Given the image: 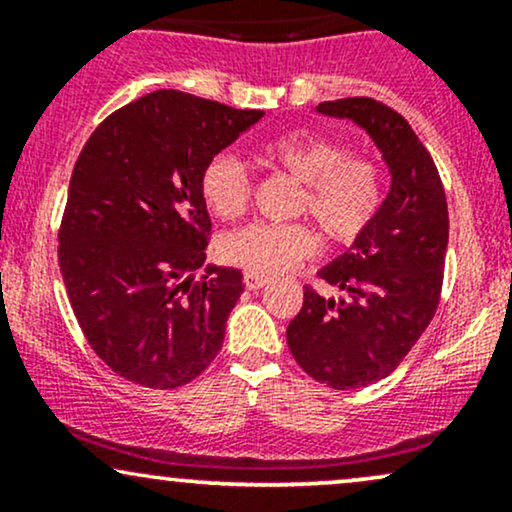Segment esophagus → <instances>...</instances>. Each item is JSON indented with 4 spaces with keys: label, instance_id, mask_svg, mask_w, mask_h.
<instances>
[{
    "label": "esophagus",
    "instance_id": "1",
    "mask_svg": "<svg viewBox=\"0 0 512 512\" xmlns=\"http://www.w3.org/2000/svg\"><path fill=\"white\" fill-rule=\"evenodd\" d=\"M245 286H248L250 291H257V289H262L264 284H267V276H262V274H255V272H245Z\"/></svg>",
    "mask_w": 512,
    "mask_h": 512
}]
</instances>
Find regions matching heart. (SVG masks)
<instances>
[{
	"instance_id": "1",
	"label": "heart",
	"mask_w": 512,
	"mask_h": 512,
	"mask_svg": "<svg viewBox=\"0 0 512 512\" xmlns=\"http://www.w3.org/2000/svg\"><path fill=\"white\" fill-rule=\"evenodd\" d=\"M260 158L301 182L293 211L310 216L334 245L356 243L383 207L385 175L380 163L349 154L334 139L284 134L264 144ZM199 190L216 216L236 219L248 209L252 180L238 156L216 154L202 168ZM315 250L317 233L308 223H248L221 238L228 262L262 276L286 272Z\"/></svg>"
}]
</instances>
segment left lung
Here are the masks:
<instances>
[{"label":"left lung","instance_id":"1","mask_svg":"<svg viewBox=\"0 0 512 512\" xmlns=\"http://www.w3.org/2000/svg\"><path fill=\"white\" fill-rule=\"evenodd\" d=\"M317 113L349 117L383 151L392 185L361 238L320 269L344 298L305 286L286 330L296 363L334 390L387 378L436 315L448 250V202L438 168L397 110L373 98H339Z\"/></svg>","mask_w":512,"mask_h":512}]
</instances>
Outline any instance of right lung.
<instances>
[{"label":"right lung","instance_id":"right-lung-1","mask_svg":"<svg viewBox=\"0 0 512 512\" xmlns=\"http://www.w3.org/2000/svg\"><path fill=\"white\" fill-rule=\"evenodd\" d=\"M182 91L146 93L108 115L76 158L60 269L81 332L132 383L175 390L221 351L243 274L211 267L199 175L260 120Z\"/></svg>","mask_w":512,"mask_h":512}]
</instances>
